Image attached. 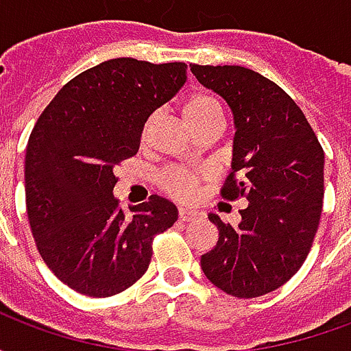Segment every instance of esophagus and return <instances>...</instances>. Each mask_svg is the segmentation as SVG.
Returning <instances> with one entry per match:
<instances>
[{
	"label": "esophagus",
	"mask_w": 351,
	"mask_h": 351,
	"mask_svg": "<svg viewBox=\"0 0 351 351\" xmlns=\"http://www.w3.org/2000/svg\"><path fill=\"white\" fill-rule=\"evenodd\" d=\"M199 218H203V213H199V210H191V208H180L178 210V220L180 221H193L199 220Z\"/></svg>",
	"instance_id": "obj_1"
}]
</instances>
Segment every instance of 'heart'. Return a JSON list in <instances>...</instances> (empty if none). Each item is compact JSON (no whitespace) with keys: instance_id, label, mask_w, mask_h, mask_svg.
I'll return each instance as SVG.
<instances>
[{"instance_id":"heart-1","label":"heart","mask_w":351,"mask_h":351,"mask_svg":"<svg viewBox=\"0 0 351 351\" xmlns=\"http://www.w3.org/2000/svg\"><path fill=\"white\" fill-rule=\"evenodd\" d=\"M182 116L188 128L193 133L206 130V128H221V107L210 93H193L182 105ZM158 123V112H152L143 123L141 130V146H146L152 138L154 128ZM161 190L178 199H190L195 195L201 182V175L188 169L171 167L165 169L158 178Z\"/></svg>"}]
</instances>
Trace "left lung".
Wrapping results in <instances>:
<instances>
[{"label": "left lung", "mask_w": 351, "mask_h": 351, "mask_svg": "<svg viewBox=\"0 0 351 351\" xmlns=\"http://www.w3.org/2000/svg\"><path fill=\"white\" fill-rule=\"evenodd\" d=\"M190 67L235 118L233 173L221 197L248 201L239 226L208 214L218 243L201 256V269L226 293L261 297L284 286L312 248L324 206V148L297 103L263 75L241 65Z\"/></svg>", "instance_id": "left-lung-1"}]
</instances>
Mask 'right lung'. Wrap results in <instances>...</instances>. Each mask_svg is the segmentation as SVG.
Instances as JSON below:
<instances>
[{"label":"right lung","mask_w":351,"mask_h":351,"mask_svg":"<svg viewBox=\"0 0 351 351\" xmlns=\"http://www.w3.org/2000/svg\"><path fill=\"white\" fill-rule=\"evenodd\" d=\"M188 65L114 58L69 80L32 130L26 148V208L43 261L88 297L133 286L152 259L154 237L178 218L150 195L123 214L114 167L135 156L143 123L175 97Z\"/></svg>","instance_id":"obj_1"}]
</instances>
